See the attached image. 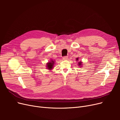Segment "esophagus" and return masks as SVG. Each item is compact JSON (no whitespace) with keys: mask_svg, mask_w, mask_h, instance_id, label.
<instances>
[{"mask_svg":"<svg viewBox=\"0 0 120 120\" xmlns=\"http://www.w3.org/2000/svg\"><path fill=\"white\" fill-rule=\"evenodd\" d=\"M68 57L67 56H64L63 57V59L64 60H68Z\"/></svg>","mask_w":120,"mask_h":120,"instance_id":"obj_1","label":"esophagus"}]
</instances>
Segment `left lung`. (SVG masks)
Here are the masks:
<instances>
[{
	"label": "left lung",
	"mask_w": 120,
	"mask_h": 120,
	"mask_svg": "<svg viewBox=\"0 0 120 120\" xmlns=\"http://www.w3.org/2000/svg\"><path fill=\"white\" fill-rule=\"evenodd\" d=\"M76 61H78V59H79V58H77L76 59ZM82 62L81 61H79L78 62V65H79V66H81L82 65Z\"/></svg>",
	"instance_id": "obj_1"
}]
</instances>
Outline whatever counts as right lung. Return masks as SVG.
I'll return each mask as SVG.
<instances>
[{
	"label": "right lung",
	"mask_w": 120,
	"mask_h": 120,
	"mask_svg": "<svg viewBox=\"0 0 120 120\" xmlns=\"http://www.w3.org/2000/svg\"><path fill=\"white\" fill-rule=\"evenodd\" d=\"M54 64V62L53 60H51L48 63H47V68H48V70H51L53 68V65Z\"/></svg>",
	"instance_id": "1"
}]
</instances>
